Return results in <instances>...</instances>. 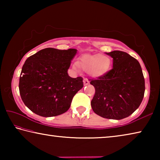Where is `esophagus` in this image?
<instances>
[{"label":"esophagus","mask_w":160,"mask_h":160,"mask_svg":"<svg viewBox=\"0 0 160 160\" xmlns=\"http://www.w3.org/2000/svg\"><path fill=\"white\" fill-rule=\"evenodd\" d=\"M83 82H84V85H88L89 83H90V81L88 80V79H87V78H85V79L83 80Z\"/></svg>","instance_id":"34e87169"}]
</instances>
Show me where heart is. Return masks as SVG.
<instances>
[{
  "instance_id": "heart-1",
  "label": "heart",
  "mask_w": 160,
  "mask_h": 160,
  "mask_svg": "<svg viewBox=\"0 0 160 160\" xmlns=\"http://www.w3.org/2000/svg\"><path fill=\"white\" fill-rule=\"evenodd\" d=\"M111 66V59L107 56L90 55L82 56L78 63L73 65L75 69L81 68L85 71L89 72L92 76H101L109 70Z\"/></svg>"
}]
</instances>
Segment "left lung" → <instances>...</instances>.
<instances>
[{
    "label": "left lung",
    "instance_id": "left-lung-1",
    "mask_svg": "<svg viewBox=\"0 0 160 160\" xmlns=\"http://www.w3.org/2000/svg\"><path fill=\"white\" fill-rule=\"evenodd\" d=\"M107 54L113 58V68L97 79H90L95 88L91 106L103 118L120 120L131 115L141 104L145 79L139 62L129 54L121 51Z\"/></svg>",
    "mask_w": 160,
    "mask_h": 160
}]
</instances>
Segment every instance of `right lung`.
<instances>
[{"instance_id":"1","label":"right lung","mask_w":160,"mask_h":160,"mask_svg":"<svg viewBox=\"0 0 160 160\" xmlns=\"http://www.w3.org/2000/svg\"><path fill=\"white\" fill-rule=\"evenodd\" d=\"M75 48H44L27 59L19 81L24 104L36 114L51 117L69 109L72 99L82 88V77L68 75Z\"/></svg>"}]
</instances>
